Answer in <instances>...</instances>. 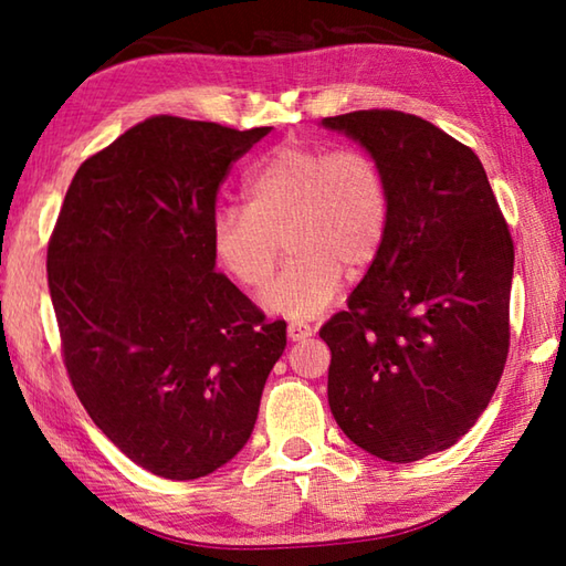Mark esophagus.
<instances>
[{"mask_svg": "<svg viewBox=\"0 0 566 566\" xmlns=\"http://www.w3.org/2000/svg\"><path fill=\"white\" fill-rule=\"evenodd\" d=\"M286 334H290L292 342H302L306 337H312L314 327H312V324H306V322H290V327H286Z\"/></svg>", "mask_w": 566, "mask_h": 566, "instance_id": "34e87169", "label": "esophagus"}]
</instances>
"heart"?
<instances>
[{
  "mask_svg": "<svg viewBox=\"0 0 566 566\" xmlns=\"http://www.w3.org/2000/svg\"><path fill=\"white\" fill-rule=\"evenodd\" d=\"M244 197L247 207L224 205L214 212V256L256 292L272 280L282 239L290 260L264 304L286 317H317L339 294L342 276L367 274L387 242V177L359 147H276L249 171Z\"/></svg>",
  "mask_w": 566,
  "mask_h": 566,
  "instance_id": "1",
  "label": "heart"
}]
</instances>
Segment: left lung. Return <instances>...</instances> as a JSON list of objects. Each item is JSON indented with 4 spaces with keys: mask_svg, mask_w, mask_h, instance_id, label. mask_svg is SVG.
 Here are the masks:
<instances>
[{
    "mask_svg": "<svg viewBox=\"0 0 566 566\" xmlns=\"http://www.w3.org/2000/svg\"><path fill=\"white\" fill-rule=\"evenodd\" d=\"M324 124L371 151L391 199L379 260L319 329L329 407L369 454L417 462L457 444L500 385L514 242L482 161L432 122L359 109Z\"/></svg>",
    "mask_w": 566,
    "mask_h": 566,
    "instance_id": "left-lung-1",
    "label": "left lung"
}]
</instances>
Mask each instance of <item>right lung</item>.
Masks as SVG:
<instances>
[{
  "instance_id": "add662e5",
  "label": "right lung",
  "mask_w": 566,
  "mask_h": 566,
  "mask_svg": "<svg viewBox=\"0 0 566 566\" xmlns=\"http://www.w3.org/2000/svg\"><path fill=\"white\" fill-rule=\"evenodd\" d=\"M272 127L157 114L82 161L46 247L62 359L94 424L134 464L197 479L252 434L286 347L214 272L217 191Z\"/></svg>"
}]
</instances>
